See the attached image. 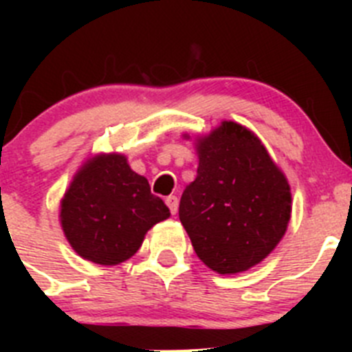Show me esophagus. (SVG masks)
I'll use <instances>...</instances> for the list:
<instances>
[{"mask_svg":"<svg viewBox=\"0 0 352 352\" xmlns=\"http://www.w3.org/2000/svg\"><path fill=\"white\" fill-rule=\"evenodd\" d=\"M166 204L169 206L170 213L173 214L178 213V197H176V195H169V197L166 199Z\"/></svg>","mask_w":352,"mask_h":352,"instance_id":"obj_1","label":"esophagus"}]
</instances>
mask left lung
Returning <instances> with one entry per match:
<instances>
[{"label":"left lung","mask_w":352,"mask_h":352,"mask_svg":"<svg viewBox=\"0 0 352 352\" xmlns=\"http://www.w3.org/2000/svg\"><path fill=\"white\" fill-rule=\"evenodd\" d=\"M197 178L179 201L195 254L220 275L247 272L287 231L291 186L256 133L234 121L195 139Z\"/></svg>","instance_id":"obj_1"}]
</instances>
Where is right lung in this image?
Listing matches in <instances>:
<instances>
[{"mask_svg": "<svg viewBox=\"0 0 352 352\" xmlns=\"http://www.w3.org/2000/svg\"><path fill=\"white\" fill-rule=\"evenodd\" d=\"M144 176L125 155H96L84 162L61 199L60 220L68 243L82 259L114 266L141 248L146 232L169 219Z\"/></svg>", "mask_w": 352, "mask_h": 352, "instance_id": "add662e5", "label": "right lung"}]
</instances>
